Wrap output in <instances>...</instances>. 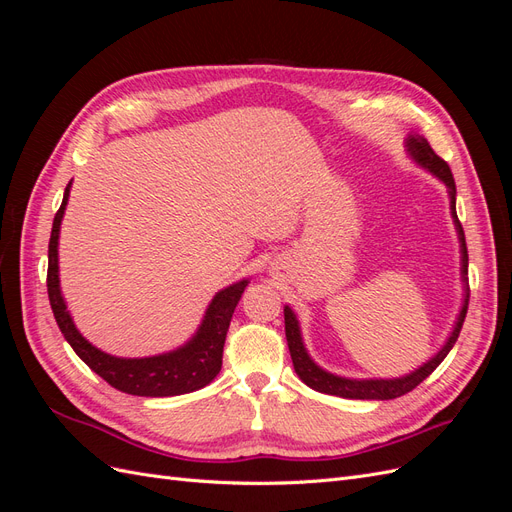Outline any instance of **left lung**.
Returning <instances> with one entry per match:
<instances>
[{
    "mask_svg": "<svg viewBox=\"0 0 512 512\" xmlns=\"http://www.w3.org/2000/svg\"><path fill=\"white\" fill-rule=\"evenodd\" d=\"M406 147H408L410 158L418 166L427 168L429 173L436 175L446 185L448 198H451V215H453V222H455L457 235H459V245H461V282H463V288H466V294H463L461 312H459L457 322H455V329H453L451 337L446 339V344L442 346V350L438 354H433L425 365L414 369L412 374H406L401 378H391V380H382V378L380 380L378 378H374V380H350V378L329 374V371H324L322 367H318L312 361V356L307 354V350L303 346L299 320H297V316H294L292 309L286 305L284 307V322H286V339H288V348H290V356H292V365H294V371L299 374V378L309 386V389H314V391L327 393V395H337V397H344V399H395V397L406 395L412 389H416V386L421 384L431 374V371L446 359V354L451 352V348L457 342L459 331L463 327V320H466L468 301H470L468 247H466V235H463L461 222L457 220V209H455L457 188H455L453 173H451V168H448V164L438 156V153L431 149V145L425 141L423 136L410 134L408 141H406Z\"/></svg>",
    "mask_w": 512,
    "mask_h": 512,
    "instance_id": "obj_1",
    "label": "left lung"
}]
</instances>
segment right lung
<instances>
[{
  "label": "right lung",
  "mask_w": 512,
  "mask_h": 512,
  "mask_svg": "<svg viewBox=\"0 0 512 512\" xmlns=\"http://www.w3.org/2000/svg\"><path fill=\"white\" fill-rule=\"evenodd\" d=\"M70 185H66L64 200L55 213L51 241H49V271H46V290L53 316L57 320L59 331L64 333L66 342L72 350L81 356V361L96 371L100 378L117 391L138 397H173L203 389L222 369V352L226 342V331L230 327V318L247 286V280H241L215 294L209 303L203 322L196 335L188 344L164 352L158 356H145V359H121V356L106 354L91 346L87 339L74 327L72 316L66 307L59 288V265H57V245H59V226L68 205Z\"/></svg>",
  "instance_id": "1"
}]
</instances>
